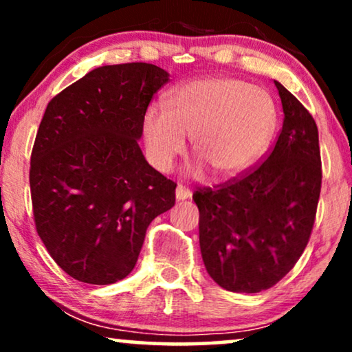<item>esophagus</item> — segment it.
I'll return each mask as SVG.
<instances>
[{
    "instance_id": "obj_1",
    "label": "esophagus",
    "mask_w": 352,
    "mask_h": 352,
    "mask_svg": "<svg viewBox=\"0 0 352 352\" xmlns=\"http://www.w3.org/2000/svg\"><path fill=\"white\" fill-rule=\"evenodd\" d=\"M190 195H192V192H190L189 187L181 186V184L176 187V199H177V200H186V199H190Z\"/></svg>"
}]
</instances>
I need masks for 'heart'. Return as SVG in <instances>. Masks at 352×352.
Listing matches in <instances>:
<instances>
[{
	"label": "heart",
	"mask_w": 352,
	"mask_h": 352,
	"mask_svg": "<svg viewBox=\"0 0 352 352\" xmlns=\"http://www.w3.org/2000/svg\"><path fill=\"white\" fill-rule=\"evenodd\" d=\"M277 122L276 100L266 89L232 76H208L173 89L166 109L148 107L142 136L158 171L171 170L176 157L184 153L189 134L201 162L221 177H234L267 151Z\"/></svg>",
	"instance_id": "obj_1"
}]
</instances>
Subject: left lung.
I'll return each instance as SVG.
<instances>
[{"instance_id": "8db88e82", "label": "left lung", "mask_w": 352, "mask_h": 352, "mask_svg": "<svg viewBox=\"0 0 352 352\" xmlns=\"http://www.w3.org/2000/svg\"><path fill=\"white\" fill-rule=\"evenodd\" d=\"M283 124L264 162L194 192L200 252L210 277L235 293L267 290L287 276L309 242L322 186L317 124L274 81Z\"/></svg>"}]
</instances>
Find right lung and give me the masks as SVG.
<instances>
[{"mask_svg": "<svg viewBox=\"0 0 352 352\" xmlns=\"http://www.w3.org/2000/svg\"><path fill=\"white\" fill-rule=\"evenodd\" d=\"M168 76L146 62L99 67L47 104L30 158L33 219L47 253L76 280L126 277L148 224L175 205L176 182L138 144Z\"/></svg>", "mask_w": 352, "mask_h": 352, "instance_id": "add662e5", "label": "right lung"}]
</instances>
